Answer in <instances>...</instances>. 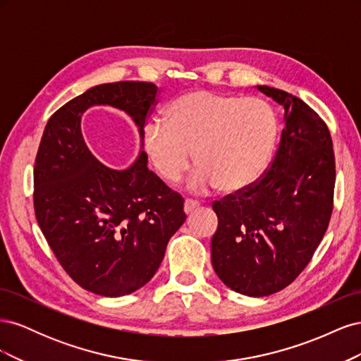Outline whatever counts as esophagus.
<instances>
[{
	"label": "esophagus",
	"mask_w": 361,
	"mask_h": 361,
	"mask_svg": "<svg viewBox=\"0 0 361 361\" xmlns=\"http://www.w3.org/2000/svg\"><path fill=\"white\" fill-rule=\"evenodd\" d=\"M197 207H200V203L197 200H191V199H187L183 203V211L185 214H191L192 211L197 209Z\"/></svg>",
	"instance_id": "1"
}]
</instances>
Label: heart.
Listing matches in <instances>:
<instances>
[{
  "label": "heart",
  "instance_id": "heart-1",
  "mask_svg": "<svg viewBox=\"0 0 361 361\" xmlns=\"http://www.w3.org/2000/svg\"><path fill=\"white\" fill-rule=\"evenodd\" d=\"M279 120L259 97L206 90L185 93L145 128V149L167 182H178L194 159L199 162L188 188L203 192L220 187L241 191L264 174L274 150Z\"/></svg>",
  "mask_w": 361,
  "mask_h": 361
}]
</instances>
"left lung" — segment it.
Segmentation results:
<instances>
[{"label": "left lung", "instance_id": "8db88e82", "mask_svg": "<svg viewBox=\"0 0 361 361\" xmlns=\"http://www.w3.org/2000/svg\"><path fill=\"white\" fill-rule=\"evenodd\" d=\"M285 108V129L265 176L214 203L212 267L232 290L268 297L289 286L322 241L336 182L330 130L300 97L256 85Z\"/></svg>", "mask_w": 361, "mask_h": 361}]
</instances>
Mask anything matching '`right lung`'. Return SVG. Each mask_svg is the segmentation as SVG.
I'll list each match as a JSON object with an SVG mask.
<instances>
[{
  "label": "right lung",
  "mask_w": 361,
  "mask_h": 361,
  "mask_svg": "<svg viewBox=\"0 0 361 361\" xmlns=\"http://www.w3.org/2000/svg\"><path fill=\"white\" fill-rule=\"evenodd\" d=\"M158 93L143 81L94 85L54 113L42 135L35 166L37 223L64 271L102 297L145 286L187 218L183 199L147 169L143 152L146 117ZM97 104L126 112L139 128L140 154L126 169L105 166L85 145L82 114Z\"/></svg>",
  "instance_id": "1"
}]
</instances>
